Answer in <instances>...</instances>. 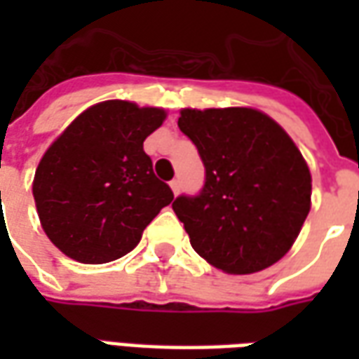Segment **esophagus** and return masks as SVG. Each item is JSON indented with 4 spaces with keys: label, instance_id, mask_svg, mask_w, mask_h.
I'll return each instance as SVG.
<instances>
[{
    "label": "esophagus",
    "instance_id": "esophagus-1",
    "mask_svg": "<svg viewBox=\"0 0 359 359\" xmlns=\"http://www.w3.org/2000/svg\"><path fill=\"white\" fill-rule=\"evenodd\" d=\"M171 190H172V194L177 196L180 192V180L179 179H172L171 180Z\"/></svg>",
    "mask_w": 359,
    "mask_h": 359
}]
</instances>
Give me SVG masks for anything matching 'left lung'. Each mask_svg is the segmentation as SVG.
<instances>
[{
	"label": "left lung",
	"mask_w": 359,
	"mask_h": 359,
	"mask_svg": "<svg viewBox=\"0 0 359 359\" xmlns=\"http://www.w3.org/2000/svg\"><path fill=\"white\" fill-rule=\"evenodd\" d=\"M179 128L205 167L200 194L172 202L192 248L233 275L277 264L311 203V175L300 149L273 118L250 107L182 109Z\"/></svg>",
	"instance_id": "8db88e82"
}]
</instances>
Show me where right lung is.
<instances>
[{"label": "right lung", "instance_id": "add662e5", "mask_svg": "<svg viewBox=\"0 0 359 359\" xmlns=\"http://www.w3.org/2000/svg\"><path fill=\"white\" fill-rule=\"evenodd\" d=\"M163 121L159 107L102 102L43 154L32 194L43 233L65 256L81 264L123 257L172 202V190L144 151V140Z\"/></svg>", "mask_w": 359, "mask_h": 359}]
</instances>
